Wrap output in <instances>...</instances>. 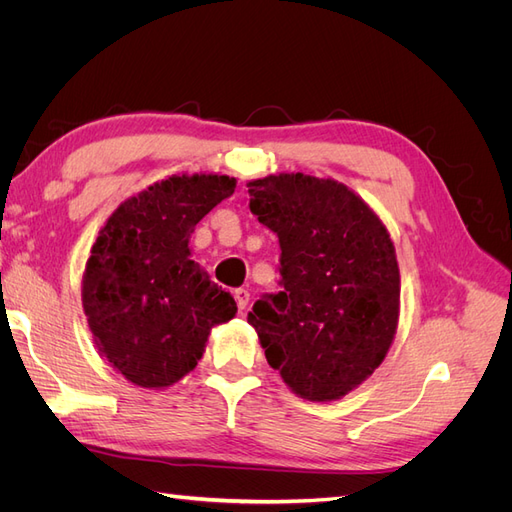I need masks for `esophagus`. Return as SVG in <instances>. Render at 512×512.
Wrapping results in <instances>:
<instances>
[{"label":"esophagus","mask_w":512,"mask_h":512,"mask_svg":"<svg viewBox=\"0 0 512 512\" xmlns=\"http://www.w3.org/2000/svg\"><path fill=\"white\" fill-rule=\"evenodd\" d=\"M235 301H237V307L243 312V309L247 307V303H250V292H247L245 288H237L235 290Z\"/></svg>","instance_id":"obj_1"}]
</instances>
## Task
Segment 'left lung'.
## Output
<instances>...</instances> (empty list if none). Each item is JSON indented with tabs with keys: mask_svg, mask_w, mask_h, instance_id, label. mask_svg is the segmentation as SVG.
Returning <instances> with one entry per match:
<instances>
[{
	"mask_svg": "<svg viewBox=\"0 0 512 512\" xmlns=\"http://www.w3.org/2000/svg\"><path fill=\"white\" fill-rule=\"evenodd\" d=\"M250 209L280 239L282 290L247 314L273 369L309 401L367 380L399 320V267L389 230L344 183L303 173L247 183Z\"/></svg>",
	"mask_w": 512,
	"mask_h": 512,
	"instance_id": "8db88e82",
	"label": "left lung"
}]
</instances>
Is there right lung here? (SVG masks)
Returning a JSON list of instances; mask_svg holds the SVG:
<instances>
[{
    "label": "right lung",
    "instance_id": "add662e5",
    "mask_svg": "<svg viewBox=\"0 0 512 512\" xmlns=\"http://www.w3.org/2000/svg\"><path fill=\"white\" fill-rule=\"evenodd\" d=\"M237 188L228 175H173L121 203L83 273V309L119 374L164 389L198 365L215 324L237 314L190 252V235Z\"/></svg>",
    "mask_w": 512,
    "mask_h": 512
}]
</instances>
